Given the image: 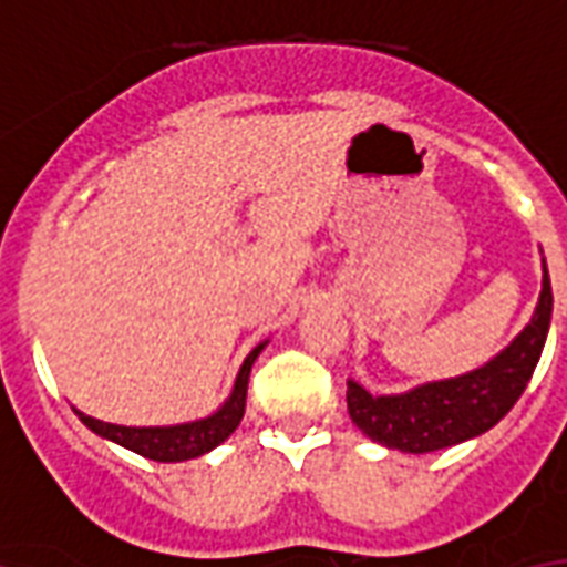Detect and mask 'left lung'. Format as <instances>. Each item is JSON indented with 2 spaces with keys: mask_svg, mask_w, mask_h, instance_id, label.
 I'll list each match as a JSON object with an SVG mask.
<instances>
[{
  "mask_svg": "<svg viewBox=\"0 0 567 567\" xmlns=\"http://www.w3.org/2000/svg\"><path fill=\"white\" fill-rule=\"evenodd\" d=\"M550 275L544 266L542 298L533 319L494 361L458 379L432 381L399 396H372L361 384L349 381L346 402L352 423L372 441L414 455L455 446L488 432L512 411L533 379L550 328Z\"/></svg>",
  "mask_w": 567,
  "mask_h": 567,
  "instance_id": "1",
  "label": "left lung"
}]
</instances>
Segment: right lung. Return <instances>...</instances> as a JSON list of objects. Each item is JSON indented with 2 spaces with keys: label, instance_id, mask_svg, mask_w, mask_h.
<instances>
[{
  "label": "right lung",
  "instance_id": "right-lung-1",
  "mask_svg": "<svg viewBox=\"0 0 567 567\" xmlns=\"http://www.w3.org/2000/svg\"><path fill=\"white\" fill-rule=\"evenodd\" d=\"M260 352L262 346H257L245 358L243 370L236 375L230 399L213 416L197 420V423L165 425V429H133V425L103 423V420H94V416L82 414V411H76V416L91 432L100 434V437L121 443V446L138 452L144 458H153V462H188V458H197V455L215 450L218 443H224L236 432V425L243 423L245 396H248V375H251V367Z\"/></svg>",
  "mask_w": 567,
  "mask_h": 567
}]
</instances>
